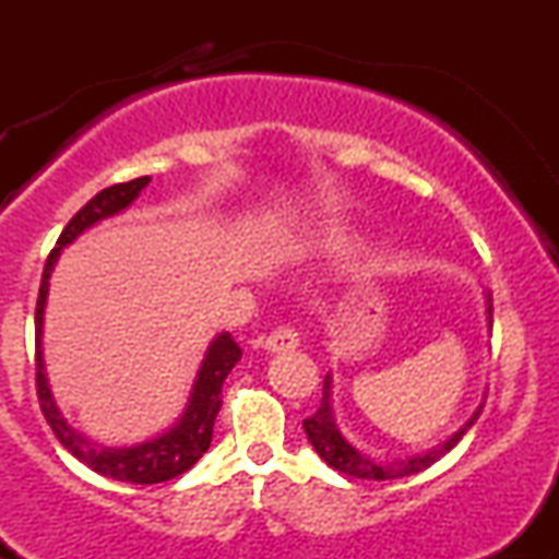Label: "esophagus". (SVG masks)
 <instances>
[{"label": "esophagus", "mask_w": 559, "mask_h": 559, "mask_svg": "<svg viewBox=\"0 0 559 559\" xmlns=\"http://www.w3.org/2000/svg\"><path fill=\"white\" fill-rule=\"evenodd\" d=\"M262 346H265V352H271V355H275V352H292L299 346V333L294 329H275Z\"/></svg>", "instance_id": "obj_1"}]
</instances>
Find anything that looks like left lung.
<instances>
[{
  "label": "left lung",
  "instance_id": "obj_1",
  "mask_svg": "<svg viewBox=\"0 0 559 559\" xmlns=\"http://www.w3.org/2000/svg\"><path fill=\"white\" fill-rule=\"evenodd\" d=\"M491 312H493L491 294H486V316H489V325H491ZM331 383H333V378L329 373L323 381V400H320L318 413L310 415V418L301 423V426H305L307 439H310L312 449H316L320 457H323V463H329L333 471L346 473V476H352V478L394 480V478H404V476H413V473L426 471V467H431L436 460L444 457L449 449L457 447V441L463 439L467 431H471V426L478 420L480 409H484V402H480L476 407V413L465 420V426L449 436L444 444L426 449V452H418V454H409V457H404V460H376V457H370V454H365L362 449H357L342 431H338L336 420H333Z\"/></svg>",
  "mask_w": 559,
  "mask_h": 559
}]
</instances>
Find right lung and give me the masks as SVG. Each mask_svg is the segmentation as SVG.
Returning <instances> with one entry per match:
<instances>
[{"label":"right lung","mask_w":559,"mask_h":559,"mask_svg":"<svg viewBox=\"0 0 559 559\" xmlns=\"http://www.w3.org/2000/svg\"><path fill=\"white\" fill-rule=\"evenodd\" d=\"M150 176H141L128 183H115L110 189H102L99 194L83 204L79 213L73 215V221L68 223L66 230L60 234L57 247L49 252L36 301V394L38 404H41L44 418L52 426L57 441H60L75 460H81L83 465L92 467L99 476L123 480V484H163V480L181 476V473L189 471V467L207 452L210 441H213L215 418L217 413H221L223 404V381H226V376L234 370V365L241 360V349L239 344L230 338V333H217L213 342H210L207 352H204V360L197 370L194 386L189 391V402H186L181 418L173 423L165 433L155 436V439L141 441V444L107 447L99 444V441H92L88 436L75 431L66 415L60 413V407H57L52 389H49L47 381V370H44L41 349L44 307H47L49 278H52L57 258H60V252L68 243L79 239L83 230H88L99 221H107V217L131 207L133 199L141 194L144 186H150Z\"/></svg>","instance_id":"right-lung-1"}]
</instances>
